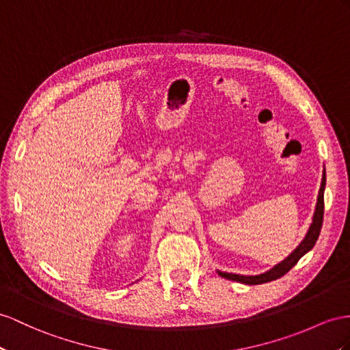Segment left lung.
Returning <instances> with one entry per match:
<instances>
[{"instance_id":"left-lung-1","label":"left lung","mask_w":350,"mask_h":350,"mask_svg":"<svg viewBox=\"0 0 350 350\" xmlns=\"http://www.w3.org/2000/svg\"><path fill=\"white\" fill-rule=\"evenodd\" d=\"M324 191H325V170H324V176H322V182H321V189L318 192V201H317V207L315 213H313V219L309 226V230L306 237L303 238L299 247L294 250V252L282 260L281 263H278L272 269H269L267 272L260 273V275H238V273H228V272H221L217 271V273L221 278H226V280L230 281H237L241 284H247V285H257V284H265V282H271L278 280V278L284 276L286 272L290 271L294 265L297 263L300 258L306 254L308 252L313 248V245L317 244V239L319 237V232L322 228V219H324Z\"/></svg>"}]
</instances>
